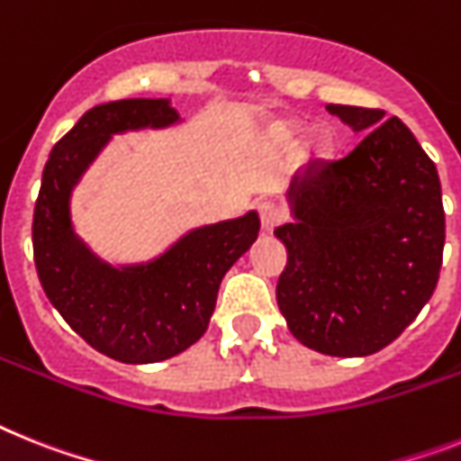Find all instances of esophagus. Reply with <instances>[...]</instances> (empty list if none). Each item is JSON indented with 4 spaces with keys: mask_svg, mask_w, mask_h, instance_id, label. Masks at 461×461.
Masks as SVG:
<instances>
[{
    "mask_svg": "<svg viewBox=\"0 0 461 461\" xmlns=\"http://www.w3.org/2000/svg\"><path fill=\"white\" fill-rule=\"evenodd\" d=\"M258 212H260V222L265 231H272L274 227H278V224L285 220V212L281 211L276 203H269V201L260 203V206H258Z\"/></svg>",
    "mask_w": 461,
    "mask_h": 461,
    "instance_id": "34e87169",
    "label": "esophagus"
}]
</instances>
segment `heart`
<instances>
[{
	"label": "heart",
	"mask_w": 461,
	"mask_h": 461,
	"mask_svg": "<svg viewBox=\"0 0 461 461\" xmlns=\"http://www.w3.org/2000/svg\"><path fill=\"white\" fill-rule=\"evenodd\" d=\"M290 133H293V138H300V135H303V126H293V129H290ZM309 147H314V149H323V147H326V138H323V135H314V138H312V140H309Z\"/></svg>",
	"instance_id": "obj_1"
}]
</instances>
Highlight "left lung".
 <instances>
[{
	"instance_id": "obj_1",
	"label": "left lung",
	"mask_w": 461,
	"mask_h": 461,
	"mask_svg": "<svg viewBox=\"0 0 461 461\" xmlns=\"http://www.w3.org/2000/svg\"><path fill=\"white\" fill-rule=\"evenodd\" d=\"M358 142L323 168L295 173L276 303L297 342L368 356L417 319L438 284L446 212L434 161L382 110L326 105Z\"/></svg>"
}]
</instances>
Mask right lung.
<instances>
[{"instance_id":"add662e5","label":"right lung","mask_w":461,"mask_h":461,"mask_svg":"<svg viewBox=\"0 0 461 461\" xmlns=\"http://www.w3.org/2000/svg\"><path fill=\"white\" fill-rule=\"evenodd\" d=\"M183 123L171 98H129L88 110L49 154L34 203L41 288L69 328L114 361L145 366L206 332L224 274L260 231L258 212L192 227L142 262H105L77 234L72 194L114 135Z\"/></svg>"}]
</instances>
